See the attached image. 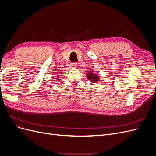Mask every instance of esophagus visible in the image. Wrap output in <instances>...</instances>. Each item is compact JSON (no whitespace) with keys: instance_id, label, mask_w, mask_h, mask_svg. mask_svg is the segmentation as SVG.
Listing matches in <instances>:
<instances>
[{"instance_id":"34e87169","label":"esophagus","mask_w":156,"mask_h":156,"mask_svg":"<svg viewBox=\"0 0 156 156\" xmlns=\"http://www.w3.org/2000/svg\"><path fill=\"white\" fill-rule=\"evenodd\" d=\"M77 64L75 63V62H72V63L70 64V67L72 68H75L77 67Z\"/></svg>"}]
</instances>
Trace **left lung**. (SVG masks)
I'll return each instance as SVG.
<instances>
[{
	"mask_svg": "<svg viewBox=\"0 0 156 156\" xmlns=\"http://www.w3.org/2000/svg\"><path fill=\"white\" fill-rule=\"evenodd\" d=\"M87 76V78L88 79L89 81H92L94 83L98 82L99 81L98 76L94 73V71H90V72H88Z\"/></svg>",
	"mask_w": 156,
	"mask_h": 156,
	"instance_id": "obj_1",
	"label": "left lung"
}]
</instances>
